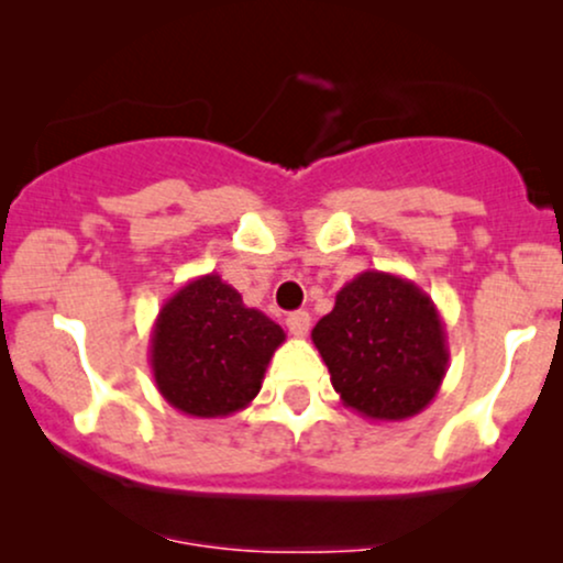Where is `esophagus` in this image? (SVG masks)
Masks as SVG:
<instances>
[{"instance_id":"obj_1","label":"esophagus","mask_w":563,"mask_h":563,"mask_svg":"<svg viewBox=\"0 0 563 563\" xmlns=\"http://www.w3.org/2000/svg\"><path fill=\"white\" fill-rule=\"evenodd\" d=\"M286 325H288L290 335H296V339H303V335L309 333V325H312V320H309L307 312H290Z\"/></svg>"}]
</instances>
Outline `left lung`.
Segmentation results:
<instances>
[{
  "label": "left lung",
  "mask_w": 563,
  "mask_h": 563,
  "mask_svg": "<svg viewBox=\"0 0 563 563\" xmlns=\"http://www.w3.org/2000/svg\"><path fill=\"white\" fill-rule=\"evenodd\" d=\"M312 341L341 402L363 418L397 423L431 405L450 349L437 303L407 277L365 269L335 294Z\"/></svg>",
  "instance_id": "1"
}]
</instances>
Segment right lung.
I'll use <instances>...</instances> for the list:
<instances>
[{"mask_svg": "<svg viewBox=\"0 0 563 563\" xmlns=\"http://www.w3.org/2000/svg\"><path fill=\"white\" fill-rule=\"evenodd\" d=\"M283 328L217 273L187 280L161 307L151 331V371L174 410L228 418L262 389Z\"/></svg>", "mask_w": 563, "mask_h": 563, "instance_id": "add662e5", "label": "right lung"}]
</instances>
